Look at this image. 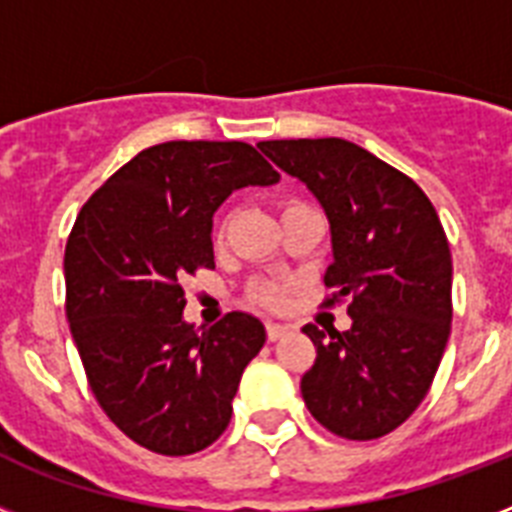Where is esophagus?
<instances>
[{
    "mask_svg": "<svg viewBox=\"0 0 512 512\" xmlns=\"http://www.w3.org/2000/svg\"><path fill=\"white\" fill-rule=\"evenodd\" d=\"M289 332H292V329H289L287 324H276V321H268V324H265V335H268V340L271 342L287 337Z\"/></svg>",
    "mask_w": 512,
    "mask_h": 512,
    "instance_id": "1",
    "label": "esophagus"
}]
</instances>
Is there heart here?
Segmentation results:
<instances>
[{"label":"heart","mask_w":512,"mask_h":512,"mask_svg":"<svg viewBox=\"0 0 512 512\" xmlns=\"http://www.w3.org/2000/svg\"><path fill=\"white\" fill-rule=\"evenodd\" d=\"M295 209H305V204L300 201H287L284 209H281V215H287V212H295ZM217 239H223V228L217 231ZM287 284L284 281H257L249 289V303L260 305V308H279L284 303V297H287Z\"/></svg>","instance_id":"1"}]
</instances>
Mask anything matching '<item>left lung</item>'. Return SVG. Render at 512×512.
Segmentation results:
<instances>
[{"mask_svg":"<svg viewBox=\"0 0 512 512\" xmlns=\"http://www.w3.org/2000/svg\"><path fill=\"white\" fill-rule=\"evenodd\" d=\"M257 148L297 177L324 209L329 303L350 297V329L303 332L316 364L305 406L335 436L372 441L420 406L452 329V252L436 209L404 172L342 138L263 140Z\"/></svg>","mask_w":512,"mask_h":512,"instance_id":"left-lung-1","label":"left lung"}]
</instances>
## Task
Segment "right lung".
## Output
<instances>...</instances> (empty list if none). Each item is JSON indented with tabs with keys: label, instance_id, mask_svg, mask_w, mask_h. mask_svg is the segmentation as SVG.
<instances>
[{
	"label": "right lung",
	"instance_id": "obj_1",
	"mask_svg": "<svg viewBox=\"0 0 512 512\" xmlns=\"http://www.w3.org/2000/svg\"><path fill=\"white\" fill-rule=\"evenodd\" d=\"M279 183L239 140H170L140 151L92 193L68 236L66 316L90 388L135 444L185 457L223 436L263 321L233 311L183 319V281L215 268L212 217L233 191Z\"/></svg>",
	"mask_w": 512,
	"mask_h": 512
}]
</instances>
